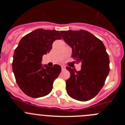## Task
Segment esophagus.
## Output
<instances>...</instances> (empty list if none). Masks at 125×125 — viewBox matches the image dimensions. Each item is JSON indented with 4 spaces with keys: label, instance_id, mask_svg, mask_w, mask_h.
<instances>
[{
    "label": "esophagus",
    "instance_id": "1",
    "mask_svg": "<svg viewBox=\"0 0 125 125\" xmlns=\"http://www.w3.org/2000/svg\"><path fill=\"white\" fill-rule=\"evenodd\" d=\"M61 69H62V71H64L66 69V66H61Z\"/></svg>",
    "mask_w": 125,
    "mask_h": 125
}]
</instances>
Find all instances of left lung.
Masks as SVG:
<instances>
[{"label":"left lung","instance_id":"obj_1","mask_svg":"<svg viewBox=\"0 0 125 125\" xmlns=\"http://www.w3.org/2000/svg\"><path fill=\"white\" fill-rule=\"evenodd\" d=\"M62 37L72 48L71 57L81 69L66 67L70 78L66 81L68 95L74 100L86 101L96 96L110 72V59L103 42L86 31H61Z\"/></svg>","mask_w":125,"mask_h":125}]
</instances>
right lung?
Returning <instances> with one entry per match:
<instances>
[{"label":"right lung","mask_w":125,"mask_h":125,"mask_svg":"<svg viewBox=\"0 0 125 125\" xmlns=\"http://www.w3.org/2000/svg\"><path fill=\"white\" fill-rule=\"evenodd\" d=\"M61 39L58 31L38 29L21 39L14 51L12 69L17 84L26 95L40 98L52 91L61 67H42L41 62L43 55L51 50L54 41Z\"/></svg>","instance_id":"1"}]
</instances>
